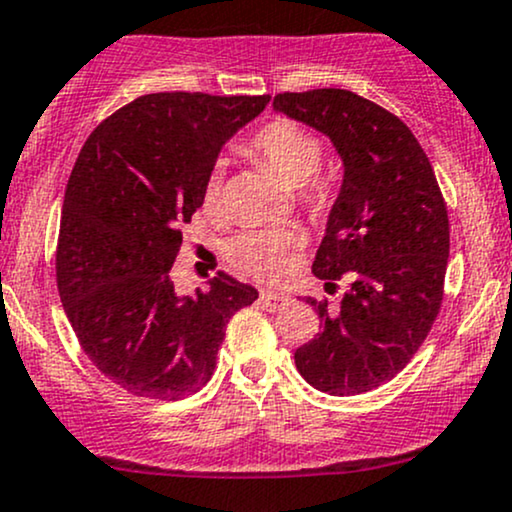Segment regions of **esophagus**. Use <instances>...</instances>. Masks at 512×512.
<instances>
[{
  "mask_svg": "<svg viewBox=\"0 0 512 512\" xmlns=\"http://www.w3.org/2000/svg\"><path fill=\"white\" fill-rule=\"evenodd\" d=\"M258 302H261V307L266 309V312H278V309H283L287 304V297L275 295V292H261Z\"/></svg>",
  "mask_w": 512,
  "mask_h": 512,
  "instance_id": "34e87169",
  "label": "esophagus"
}]
</instances>
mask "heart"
<instances>
[{
	"label": "heart",
	"instance_id": "obj_1",
	"mask_svg": "<svg viewBox=\"0 0 512 512\" xmlns=\"http://www.w3.org/2000/svg\"><path fill=\"white\" fill-rule=\"evenodd\" d=\"M244 152L273 169L285 183L295 186L304 208L319 212L329 205L331 183L319 176L321 140L317 132L290 118H275L246 140ZM203 203L212 215L222 212V171L212 169L205 179ZM302 239L292 227H271L241 232L229 241L232 266L258 283H280L295 268Z\"/></svg>",
	"mask_w": 512,
	"mask_h": 512
}]
</instances>
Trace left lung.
Wrapping results in <instances>:
<instances>
[{"mask_svg": "<svg viewBox=\"0 0 512 512\" xmlns=\"http://www.w3.org/2000/svg\"><path fill=\"white\" fill-rule=\"evenodd\" d=\"M275 111L324 132L343 162L312 273L326 292L348 280L341 307L307 302L319 333L295 350L319 392L353 396L404 370L440 312L450 222L426 152L394 113L346 89L278 94Z\"/></svg>", "mask_w": 512, "mask_h": 512, "instance_id": "8db88e82", "label": "left lung"}]
</instances>
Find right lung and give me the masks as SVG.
<instances>
[{
    "instance_id": "obj_1",
    "label": "right lung",
    "mask_w": 512,
    "mask_h": 512,
    "mask_svg": "<svg viewBox=\"0 0 512 512\" xmlns=\"http://www.w3.org/2000/svg\"><path fill=\"white\" fill-rule=\"evenodd\" d=\"M271 96L147 94L89 135L67 181L57 239V290L79 346L135 396L176 401L215 372L229 319L256 287L217 273L176 295L181 227L203 205L225 142Z\"/></svg>"
}]
</instances>
